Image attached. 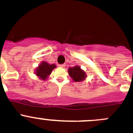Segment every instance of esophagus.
Returning <instances> with one entry per match:
<instances>
[{
  "instance_id": "1",
  "label": "esophagus",
  "mask_w": 133,
  "mask_h": 133,
  "mask_svg": "<svg viewBox=\"0 0 133 133\" xmlns=\"http://www.w3.org/2000/svg\"><path fill=\"white\" fill-rule=\"evenodd\" d=\"M59 67H60V68H65V64H61V65H59Z\"/></svg>"
}]
</instances>
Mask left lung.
Masks as SVG:
<instances>
[{
	"label": "left lung",
	"mask_w": 133,
	"mask_h": 133,
	"mask_svg": "<svg viewBox=\"0 0 133 133\" xmlns=\"http://www.w3.org/2000/svg\"><path fill=\"white\" fill-rule=\"evenodd\" d=\"M68 74L75 82H81L85 80L87 77L86 73L79 65H75L73 68H69Z\"/></svg>",
	"instance_id": "left-lung-1"
}]
</instances>
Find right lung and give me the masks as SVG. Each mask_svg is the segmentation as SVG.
Returning <instances> with one entry per match:
<instances>
[{
  "mask_svg": "<svg viewBox=\"0 0 133 133\" xmlns=\"http://www.w3.org/2000/svg\"><path fill=\"white\" fill-rule=\"evenodd\" d=\"M56 68V65L55 64H49L46 62L43 61L36 68L35 74L41 80L45 81L49 77L52 70Z\"/></svg>",
  "mask_w": 133,
  "mask_h": 133,
  "instance_id": "1",
  "label": "right lung"
}]
</instances>
